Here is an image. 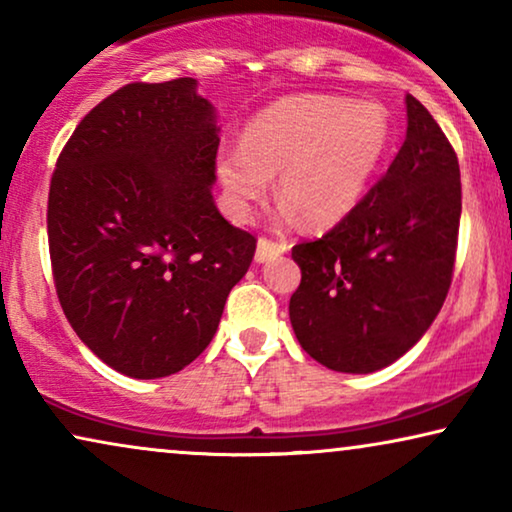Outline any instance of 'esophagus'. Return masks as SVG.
Returning <instances> with one entry per match:
<instances>
[{
    "instance_id": "34e87169",
    "label": "esophagus",
    "mask_w": 512,
    "mask_h": 512,
    "mask_svg": "<svg viewBox=\"0 0 512 512\" xmlns=\"http://www.w3.org/2000/svg\"><path fill=\"white\" fill-rule=\"evenodd\" d=\"M286 249H289V244L286 242H272V240H268V237H261L256 244V261L258 263L272 261V258L282 256Z\"/></svg>"
}]
</instances>
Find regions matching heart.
<instances>
[{"mask_svg": "<svg viewBox=\"0 0 512 512\" xmlns=\"http://www.w3.org/2000/svg\"><path fill=\"white\" fill-rule=\"evenodd\" d=\"M387 144L389 118L377 104L298 95L263 109L244 128L242 146L219 153L216 172L235 219H247L279 174L282 214L328 228L361 200Z\"/></svg>", "mask_w": 512, "mask_h": 512, "instance_id": "obj_1", "label": "heart"}]
</instances>
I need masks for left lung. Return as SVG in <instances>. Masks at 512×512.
<instances>
[{
	"label": "left lung",
	"mask_w": 512,
	"mask_h": 512,
	"mask_svg": "<svg viewBox=\"0 0 512 512\" xmlns=\"http://www.w3.org/2000/svg\"><path fill=\"white\" fill-rule=\"evenodd\" d=\"M394 163L324 237L291 256L289 317L300 347L338 373H375L408 352L452 284L461 181L452 144L415 97Z\"/></svg>",
	"instance_id": "obj_1"
}]
</instances>
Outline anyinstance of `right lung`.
Instances as JSON below:
<instances>
[{
    "instance_id": "add662e5",
    "label": "right lung",
    "mask_w": 512,
    "mask_h": 512,
    "mask_svg": "<svg viewBox=\"0 0 512 512\" xmlns=\"http://www.w3.org/2000/svg\"><path fill=\"white\" fill-rule=\"evenodd\" d=\"M219 128L195 79L128 83L62 149L48 249L62 312L118 373L156 380L198 359L256 237L214 205Z\"/></svg>"
}]
</instances>
